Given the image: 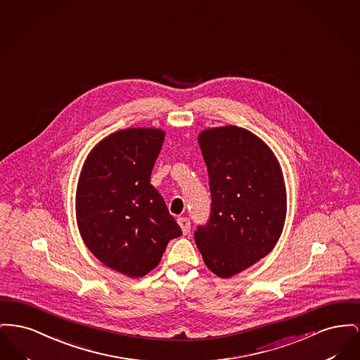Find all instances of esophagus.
<instances>
[{
	"mask_svg": "<svg viewBox=\"0 0 360 360\" xmlns=\"http://www.w3.org/2000/svg\"><path fill=\"white\" fill-rule=\"evenodd\" d=\"M177 222H179V225H180L181 230H183V234H184V236L189 234V231H191V221H189L188 218L180 217V218L177 219Z\"/></svg>",
	"mask_w": 360,
	"mask_h": 360,
	"instance_id": "obj_1",
	"label": "esophagus"
}]
</instances>
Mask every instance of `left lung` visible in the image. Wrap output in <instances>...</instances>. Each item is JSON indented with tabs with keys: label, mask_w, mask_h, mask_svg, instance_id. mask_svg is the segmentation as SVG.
Returning a JSON list of instances; mask_svg holds the SVG:
<instances>
[{
	"label": "left lung",
	"mask_w": 360,
	"mask_h": 360,
	"mask_svg": "<svg viewBox=\"0 0 360 360\" xmlns=\"http://www.w3.org/2000/svg\"><path fill=\"white\" fill-rule=\"evenodd\" d=\"M199 146L211 208L193 236L208 268L230 278L276 245L287 211L283 174L269 148L244 129H210L199 135Z\"/></svg>",
	"instance_id": "1"
}]
</instances>
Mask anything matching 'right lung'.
<instances>
[{
	"instance_id": "1",
	"label": "right lung",
	"mask_w": 360,
	"mask_h": 360,
	"mask_svg": "<svg viewBox=\"0 0 360 360\" xmlns=\"http://www.w3.org/2000/svg\"><path fill=\"white\" fill-rule=\"evenodd\" d=\"M165 134L127 129L103 139L88 155L76 196L77 224L103 264L130 278L154 269L181 229L150 184Z\"/></svg>"
}]
</instances>
